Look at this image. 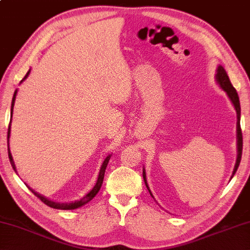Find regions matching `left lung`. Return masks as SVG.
Listing matches in <instances>:
<instances>
[{
    "instance_id": "8db88e82",
    "label": "left lung",
    "mask_w": 250,
    "mask_h": 250,
    "mask_svg": "<svg viewBox=\"0 0 250 250\" xmlns=\"http://www.w3.org/2000/svg\"><path fill=\"white\" fill-rule=\"evenodd\" d=\"M216 72H218V73H216V81H218V83H220L221 88H222L223 90L228 93V96L230 99V101H232V103L235 106V110H236V113H237V152L238 153H237L236 164H235V167H234V171H233V175H232V177H233L234 174L236 173V171H237L239 163H241L242 152H243V134H242V128H241V104H239V98H238L236 89H235L233 87V84L230 83V81H229L227 72H225V69L222 66H219ZM143 176H144V181H145L146 186H147L150 195L152 196L151 191H150L149 187H148L147 180H146L145 168L143 169Z\"/></svg>"
}]
</instances>
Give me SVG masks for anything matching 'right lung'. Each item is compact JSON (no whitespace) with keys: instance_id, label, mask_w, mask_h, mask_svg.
<instances>
[{"instance_id":"right-lung-1","label":"right lung","mask_w":250,"mask_h":250,"mask_svg":"<svg viewBox=\"0 0 250 250\" xmlns=\"http://www.w3.org/2000/svg\"><path fill=\"white\" fill-rule=\"evenodd\" d=\"M29 73H30V70H28V73L25 75V77L22 78V81H25V79L28 77V75H29ZM22 81H21V82H22ZM16 93H17V91L14 92V97H13V100H12V106H11V114H13V109H14V103H15ZM11 123H12V116H11V121H9L8 130H7V148H8V158H9V162H11L13 168L15 169V172H16L15 164H14V162H13V158H12V154H11V152H9V144H8V140H9V133H11ZM110 158H111V154L107 155V157L104 159V161H103V163H102V167H101V168H100V173H99V176H98V181H97V183H96L95 187H93L92 189H91L90 191H89L86 196L83 197V198H82L81 200L75 201V202H72V204H58V202H53V201H51V200H49V199L44 198L43 196H41V195H39V194H37V192H36V191H34L32 189H30V190H31L32 192H34V195H35V196H37L38 198H39L42 202H43V204H45L46 206L51 207V208H53V209L73 210V209L79 208V207H82V206H83V205L88 204L89 201H90L91 199H93V197H95V196L98 194V191L100 190V188H101V186H102L103 178H104V172H105V168H106L107 163H109V160H110Z\"/></svg>"}]
</instances>
